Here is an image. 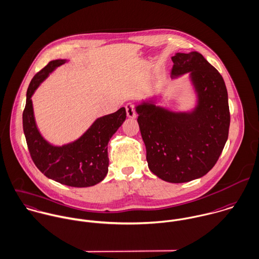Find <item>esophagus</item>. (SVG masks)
<instances>
[{"label": "esophagus", "instance_id": "1", "mask_svg": "<svg viewBox=\"0 0 259 259\" xmlns=\"http://www.w3.org/2000/svg\"><path fill=\"white\" fill-rule=\"evenodd\" d=\"M126 112H127V116L129 118H136L137 117L135 107L132 103H128L126 105Z\"/></svg>", "mask_w": 259, "mask_h": 259}]
</instances>
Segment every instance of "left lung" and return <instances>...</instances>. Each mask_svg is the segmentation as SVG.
<instances>
[{"mask_svg": "<svg viewBox=\"0 0 259 259\" xmlns=\"http://www.w3.org/2000/svg\"><path fill=\"white\" fill-rule=\"evenodd\" d=\"M172 78L190 72L198 94L191 113H174L152 102L136 107L152 173L183 183L200 178L216 164L228 138V95L220 73L198 52L172 57Z\"/></svg>", "mask_w": 259, "mask_h": 259, "instance_id": "1", "label": "left lung"}]
</instances>
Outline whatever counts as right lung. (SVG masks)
<instances>
[{
  "instance_id": "1",
  "label": "right lung",
  "mask_w": 259,
  "mask_h": 259,
  "mask_svg": "<svg viewBox=\"0 0 259 259\" xmlns=\"http://www.w3.org/2000/svg\"><path fill=\"white\" fill-rule=\"evenodd\" d=\"M66 60L48 63L32 79L23 112V129L31 158L48 178L72 187H89L101 182L108 173V142L126 119V110L98 118L78 140L61 146L49 144L36 126L31 97L53 70Z\"/></svg>"
}]
</instances>
